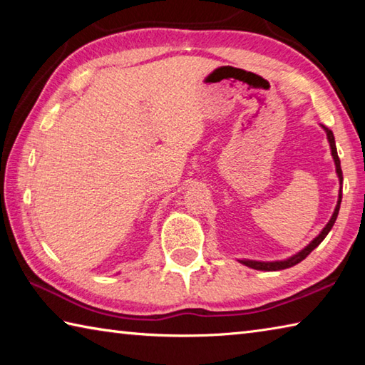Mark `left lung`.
<instances>
[{"instance_id": "obj_1", "label": "left lung", "mask_w": 365, "mask_h": 365, "mask_svg": "<svg viewBox=\"0 0 365 365\" xmlns=\"http://www.w3.org/2000/svg\"><path fill=\"white\" fill-rule=\"evenodd\" d=\"M322 128L327 133V140H329L330 143V150H331V156L333 160H335V169H336V175H338V180L339 185L343 183V172H341V164H339V158H338V153H336V145H335V137H333V132L330 128H327L325 125H322ZM339 205H341V188H339V193H338V201H336V206H335V211H333L331 217L329 220V224H327L322 232H320L316 238L312 240L311 243H309L306 248H302L299 252H296L292 257L288 259H283V261H251V259H240V262L246 267H251V269H256V270H265V272H275V270H283V269H288V267H293V265L299 264L302 259H306L311 252L317 248V246L324 242V238L329 235V232L331 230L333 224H335V220L338 217V212H339Z\"/></svg>"}]
</instances>
